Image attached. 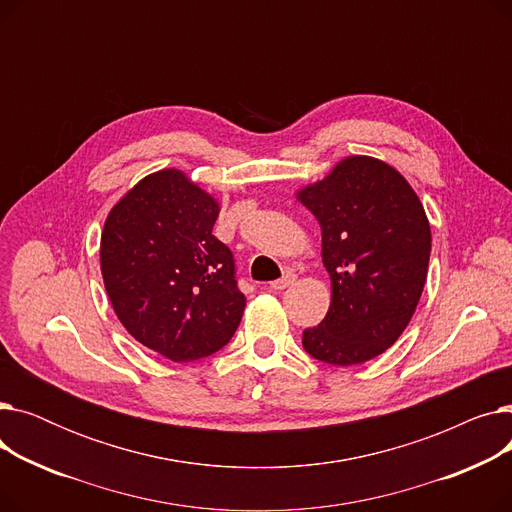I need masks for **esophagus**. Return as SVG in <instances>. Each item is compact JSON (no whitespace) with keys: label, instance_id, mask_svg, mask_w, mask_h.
I'll return each instance as SVG.
<instances>
[{"label":"esophagus","instance_id":"obj_1","mask_svg":"<svg viewBox=\"0 0 512 512\" xmlns=\"http://www.w3.org/2000/svg\"><path fill=\"white\" fill-rule=\"evenodd\" d=\"M294 280H297V274H292V272H288V274H284L280 280H274V282H270V288H274V290H284V288H288Z\"/></svg>","mask_w":512,"mask_h":512}]
</instances>
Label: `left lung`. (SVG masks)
Masks as SVG:
<instances>
[{"mask_svg": "<svg viewBox=\"0 0 512 512\" xmlns=\"http://www.w3.org/2000/svg\"><path fill=\"white\" fill-rule=\"evenodd\" d=\"M299 201L321 226L332 305L303 348L330 365L382 355L405 332L427 278L432 232L411 184L380 159H342Z\"/></svg>", "mask_w": 512, "mask_h": 512, "instance_id": "obj_1", "label": "left lung"}]
</instances>
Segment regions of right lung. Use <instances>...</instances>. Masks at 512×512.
Wrapping results in <instances>:
<instances>
[{
  "mask_svg": "<svg viewBox=\"0 0 512 512\" xmlns=\"http://www.w3.org/2000/svg\"><path fill=\"white\" fill-rule=\"evenodd\" d=\"M218 213L182 172L161 170L116 203L101 232L103 284L122 326L176 363L218 353L245 311L232 251L211 234Z\"/></svg>",
  "mask_w": 512,
  "mask_h": 512,
  "instance_id": "1",
  "label": "right lung"
}]
</instances>
